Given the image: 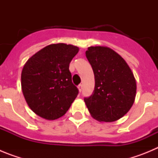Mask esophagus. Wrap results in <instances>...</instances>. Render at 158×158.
I'll return each mask as SVG.
<instances>
[{
  "label": "esophagus",
  "mask_w": 158,
  "mask_h": 158,
  "mask_svg": "<svg viewBox=\"0 0 158 158\" xmlns=\"http://www.w3.org/2000/svg\"><path fill=\"white\" fill-rule=\"evenodd\" d=\"M77 87H78V89H79V92H81L82 89H83V85H82L81 84H80V85L77 86Z\"/></svg>",
  "instance_id": "obj_1"
}]
</instances>
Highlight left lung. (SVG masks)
Here are the masks:
<instances>
[{"mask_svg": "<svg viewBox=\"0 0 158 158\" xmlns=\"http://www.w3.org/2000/svg\"><path fill=\"white\" fill-rule=\"evenodd\" d=\"M85 54L95 77L94 91L84 99L89 111L100 122L118 120L135 102L137 87L133 73L109 47H90Z\"/></svg>", "mask_w": 158, "mask_h": 158, "instance_id": "8db88e82", "label": "left lung"}]
</instances>
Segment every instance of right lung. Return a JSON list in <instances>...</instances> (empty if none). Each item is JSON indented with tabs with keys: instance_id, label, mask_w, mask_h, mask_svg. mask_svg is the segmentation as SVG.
Segmentation results:
<instances>
[{
	"instance_id": "add662e5",
	"label": "right lung",
	"mask_w": 158,
	"mask_h": 158,
	"mask_svg": "<svg viewBox=\"0 0 158 158\" xmlns=\"http://www.w3.org/2000/svg\"><path fill=\"white\" fill-rule=\"evenodd\" d=\"M78 51L65 43L51 44L27 60L21 73L22 92L36 115L54 120L69 110L79 93L69 69Z\"/></svg>"
}]
</instances>
